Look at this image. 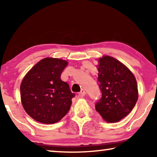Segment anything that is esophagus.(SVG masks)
<instances>
[{
	"instance_id": "esophagus-1",
	"label": "esophagus",
	"mask_w": 157,
	"mask_h": 157,
	"mask_svg": "<svg viewBox=\"0 0 157 157\" xmlns=\"http://www.w3.org/2000/svg\"><path fill=\"white\" fill-rule=\"evenodd\" d=\"M85 94H86V92H85V91H84V89H82V90H81V91L79 92V94H78L79 96V97H81V98H82V97H84V95H85Z\"/></svg>"
}]
</instances>
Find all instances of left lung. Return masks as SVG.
I'll return each mask as SVG.
<instances>
[{"label":"left lung","instance_id":"obj_1","mask_svg":"<svg viewBox=\"0 0 157 157\" xmlns=\"http://www.w3.org/2000/svg\"><path fill=\"white\" fill-rule=\"evenodd\" d=\"M97 68L102 97L95 109L107 123H117L131 112L137 102L136 78L124 63L109 55L98 59Z\"/></svg>","mask_w":157,"mask_h":157}]
</instances>
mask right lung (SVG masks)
Instances as JSON below:
<instances>
[{
	"label": "right lung",
	"mask_w": 157,
	"mask_h": 157,
	"mask_svg": "<svg viewBox=\"0 0 157 157\" xmlns=\"http://www.w3.org/2000/svg\"><path fill=\"white\" fill-rule=\"evenodd\" d=\"M68 62L46 57L37 62L23 78L21 100L25 112L39 123L53 124L70 109L75 94L60 78Z\"/></svg>",
	"instance_id": "obj_1"
}]
</instances>
